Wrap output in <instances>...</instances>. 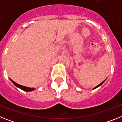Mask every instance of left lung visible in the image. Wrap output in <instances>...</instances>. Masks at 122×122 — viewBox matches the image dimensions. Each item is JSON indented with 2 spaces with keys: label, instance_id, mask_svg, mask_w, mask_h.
Listing matches in <instances>:
<instances>
[{
  "label": "left lung",
  "instance_id": "1",
  "mask_svg": "<svg viewBox=\"0 0 122 122\" xmlns=\"http://www.w3.org/2000/svg\"><path fill=\"white\" fill-rule=\"evenodd\" d=\"M105 80H106V79H105V80H104V81H103V82H101V84H99V85H98V86H96V87H94V88H93V89H96V88H97V87H99V86H101V85H102V84L104 83V82H105Z\"/></svg>",
  "mask_w": 122,
  "mask_h": 122
}]
</instances>
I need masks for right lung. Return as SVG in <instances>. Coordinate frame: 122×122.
I'll list each match as a JSON object with an SVG mask.
<instances>
[{"mask_svg": "<svg viewBox=\"0 0 122 122\" xmlns=\"http://www.w3.org/2000/svg\"><path fill=\"white\" fill-rule=\"evenodd\" d=\"M10 81H12V82L15 85V86L17 87L20 88V89L23 90L24 91H26V92H30V91H34L35 89V88H31V87H26V86H21V85L18 84L16 83L15 82H14V81H12L11 79H10Z\"/></svg>", "mask_w": 122, "mask_h": 122, "instance_id": "add662e5", "label": "right lung"}]
</instances>
